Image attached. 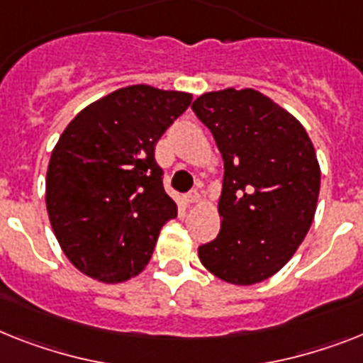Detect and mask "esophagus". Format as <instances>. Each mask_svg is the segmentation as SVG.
<instances>
[{"label":"esophagus","mask_w":363,"mask_h":363,"mask_svg":"<svg viewBox=\"0 0 363 363\" xmlns=\"http://www.w3.org/2000/svg\"><path fill=\"white\" fill-rule=\"evenodd\" d=\"M185 202H187V203H199L200 202L199 191H191V193L185 194Z\"/></svg>","instance_id":"obj_1"}]
</instances>
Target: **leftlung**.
Returning <instances> with one entry per match:
<instances>
[{
    "instance_id": "1",
    "label": "left lung",
    "mask_w": 363,
    "mask_h": 363,
    "mask_svg": "<svg viewBox=\"0 0 363 363\" xmlns=\"http://www.w3.org/2000/svg\"><path fill=\"white\" fill-rule=\"evenodd\" d=\"M191 107L224 161L220 232L199 247L200 262L228 284L263 282L291 259L313 223L315 148L295 116L254 89L206 92Z\"/></svg>"
}]
</instances>
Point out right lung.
Wrapping results in <instances>:
<instances>
[{"label": "right lung", "mask_w": 363, "mask_h": 363, "mask_svg": "<svg viewBox=\"0 0 363 363\" xmlns=\"http://www.w3.org/2000/svg\"><path fill=\"white\" fill-rule=\"evenodd\" d=\"M191 100L187 92L124 86L79 111L59 137L46 208L62 252L86 277L106 284L137 277L163 224L178 215L154 152Z\"/></svg>", "instance_id": "obj_1"}]
</instances>
